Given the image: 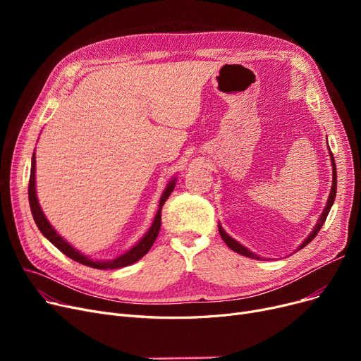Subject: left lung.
Returning a JSON list of instances; mask_svg holds the SVG:
<instances>
[{
	"mask_svg": "<svg viewBox=\"0 0 361 361\" xmlns=\"http://www.w3.org/2000/svg\"><path fill=\"white\" fill-rule=\"evenodd\" d=\"M331 161H332V188H331V195H329L326 207H325L324 214L320 215V218H319V221H317V224H316V226H314V230L312 231V234H310L305 241H302V244L300 245V249L306 247V245L317 235V233L320 231L322 226H324V224H325V221H326V218H328V214H329L331 207H332V203H334V200H335V196H336V168H335V161H334V157H332V152H331ZM219 234H221L222 240L225 241V244L228 245V247H230L231 250H234L235 253L243 255V256H247V257H252V259H260V257L256 256L255 253H252V252H249L245 247H243L241 244H238L235 240H233L228 234H225V231L221 228V226H219Z\"/></svg>",
	"mask_w": 361,
	"mask_h": 361,
	"instance_id": "8db88e82",
	"label": "left lung"
}]
</instances>
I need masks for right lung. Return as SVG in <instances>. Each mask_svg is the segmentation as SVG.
<instances>
[{
    "mask_svg": "<svg viewBox=\"0 0 361 361\" xmlns=\"http://www.w3.org/2000/svg\"><path fill=\"white\" fill-rule=\"evenodd\" d=\"M176 187V180L171 181L165 192L161 197V202H159V209H158V214L154 219V224H152L150 230L146 233V235L133 247L131 250H128L126 255L114 259V260H109V262H98V260H92L86 256H83L80 252H78L75 249H73L71 245L63 240L61 235L56 234V231L52 228V226L49 225V222L47 221L45 215L42 214V209L39 203H37V199H36V190H35V155L32 157V168H30V177H29V204H30V211H32V215H33V219L37 225V228L41 230V233L55 245L56 249H59L60 252H63L66 256H68L70 259L79 262L82 264H86V267H90V268H94V269H118V268H124V267H128V264L137 262L139 259H142L149 250L152 245H154L158 234H159V230H161V212H162V206L165 204L166 199L169 197V195L173 193Z\"/></svg>",
    "mask_w": 361,
    "mask_h": 361,
    "instance_id": "1",
    "label": "right lung"
}]
</instances>
